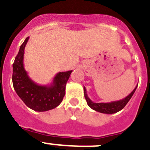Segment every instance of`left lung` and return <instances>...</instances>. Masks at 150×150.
Instances as JSON below:
<instances>
[{
  "label": "left lung",
  "instance_id": "obj_1",
  "mask_svg": "<svg viewBox=\"0 0 150 150\" xmlns=\"http://www.w3.org/2000/svg\"><path fill=\"white\" fill-rule=\"evenodd\" d=\"M137 86L135 87L134 89L129 94L127 97H125V98L121 99V100H116V101H111L109 103H95L91 99L88 98V95H87L86 88L84 87V96L85 98L87 101V104L88 107H91V109L97 111V112H101V113H106V114H112V113H116V112H119L121 110H122L125 105L128 104V102L129 100L132 98V97L133 96L135 90L137 88Z\"/></svg>",
  "mask_w": 150,
  "mask_h": 150
}]
</instances>
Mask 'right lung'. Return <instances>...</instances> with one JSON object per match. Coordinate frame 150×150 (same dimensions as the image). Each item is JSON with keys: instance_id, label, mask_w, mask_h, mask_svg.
<instances>
[{"instance_id": "add662e5", "label": "right lung", "mask_w": 150, "mask_h": 150, "mask_svg": "<svg viewBox=\"0 0 150 150\" xmlns=\"http://www.w3.org/2000/svg\"><path fill=\"white\" fill-rule=\"evenodd\" d=\"M28 39L29 37L21 45L13 64V88L27 107L38 112H44L54 109L62 103L72 71L58 73L50 85L42 86L34 83L24 67V51Z\"/></svg>"}]
</instances>
